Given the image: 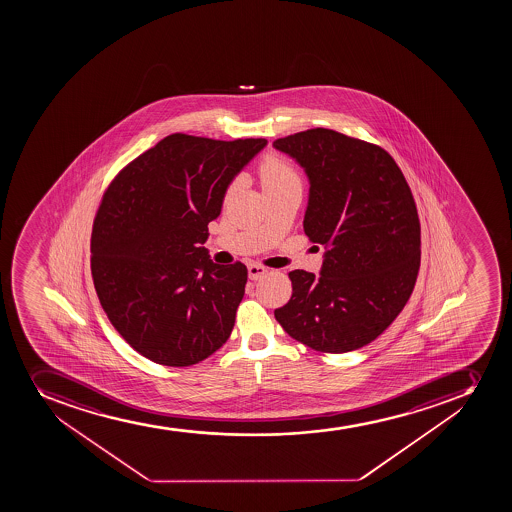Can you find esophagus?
<instances>
[{"label": "esophagus", "mask_w": 512, "mask_h": 512, "mask_svg": "<svg viewBox=\"0 0 512 512\" xmlns=\"http://www.w3.org/2000/svg\"><path fill=\"white\" fill-rule=\"evenodd\" d=\"M267 272H269V269H267V267H264V265H248V277H250V280L262 279V277H264V275L267 274Z\"/></svg>", "instance_id": "1"}]
</instances>
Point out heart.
<instances>
[{"label": "heart", "mask_w": 512, "mask_h": 512, "mask_svg": "<svg viewBox=\"0 0 512 512\" xmlns=\"http://www.w3.org/2000/svg\"><path fill=\"white\" fill-rule=\"evenodd\" d=\"M259 175L265 193L274 192L279 188L292 187V185H300L297 170L290 163L275 157V155H269L262 160Z\"/></svg>", "instance_id": "obj_1"}]
</instances>
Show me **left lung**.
I'll return each instance as SVG.
<instances>
[{"label": "left lung", "mask_w": 512, "mask_h": 512, "mask_svg": "<svg viewBox=\"0 0 512 512\" xmlns=\"http://www.w3.org/2000/svg\"><path fill=\"white\" fill-rule=\"evenodd\" d=\"M274 147L305 168V235L325 248L319 277L290 272L292 297L275 319L324 354L360 349L402 312L419 274L420 222L407 180L384 148L329 128Z\"/></svg>", "instance_id": "obj_1"}]
</instances>
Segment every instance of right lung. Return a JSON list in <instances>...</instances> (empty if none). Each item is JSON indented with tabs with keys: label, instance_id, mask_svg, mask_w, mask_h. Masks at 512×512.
I'll list each match as a JSON object with an SVG mask.
<instances>
[{
	"label": "right lung",
	"instance_id": "1",
	"mask_svg": "<svg viewBox=\"0 0 512 512\" xmlns=\"http://www.w3.org/2000/svg\"><path fill=\"white\" fill-rule=\"evenodd\" d=\"M267 145L173 133L118 172L93 220L92 277L132 349L198 364L232 334L247 267L213 264L202 243L233 177Z\"/></svg>",
	"mask_w": 512,
	"mask_h": 512
}]
</instances>
